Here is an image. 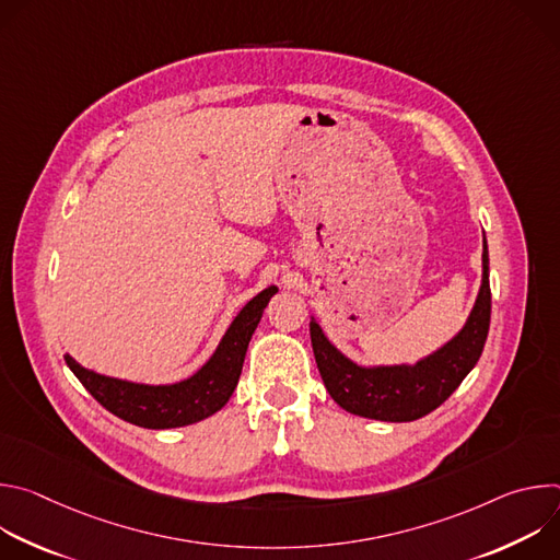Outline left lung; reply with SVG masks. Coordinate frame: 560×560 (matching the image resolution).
I'll list each match as a JSON object with an SVG mask.
<instances>
[{"instance_id": "8db88e82", "label": "left lung", "mask_w": 560, "mask_h": 560, "mask_svg": "<svg viewBox=\"0 0 560 560\" xmlns=\"http://www.w3.org/2000/svg\"><path fill=\"white\" fill-rule=\"evenodd\" d=\"M490 255L483 234V277L463 328L417 363L359 365L346 357L310 316V339L326 389L350 415L408 423L436 410L471 372L490 330Z\"/></svg>"}]
</instances>
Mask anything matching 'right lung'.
<instances>
[{
	"mask_svg": "<svg viewBox=\"0 0 560 560\" xmlns=\"http://www.w3.org/2000/svg\"><path fill=\"white\" fill-rule=\"evenodd\" d=\"M268 285L236 312L210 359L188 378L175 383H135L100 374L66 354V363L82 385L115 417L148 430H171L199 423L217 415L232 396L242 376L248 343L261 322L264 310L277 294Z\"/></svg>",
	"mask_w": 560,
	"mask_h": 560,
	"instance_id": "obj_1",
	"label": "right lung"
}]
</instances>
